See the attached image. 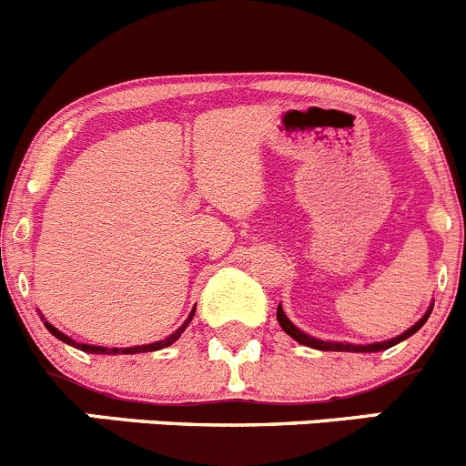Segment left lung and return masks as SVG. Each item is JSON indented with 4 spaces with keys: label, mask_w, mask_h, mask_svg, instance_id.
<instances>
[{
    "label": "left lung",
    "mask_w": 466,
    "mask_h": 466,
    "mask_svg": "<svg viewBox=\"0 0 466 466\" xmlns=\"http://www.w3.org/2000/svg\"><path fill=\"white\" fill-rule=\"evenodd\" d=\"M428 315H431V310H428L426 315H423L421 319H419L417 324L412 326V329H408V330H405L403 335H399V338H394V339H388V342H380V344H367V347H356V344H342V342H324V339L310 338V335H306V333H303V330H299L297 326H294L292 321H289L288 317H285L283 308L279 306V310H276V319H279L280 329H283L285 333L289 335V338H294V339H297V342L306 344V347H312V349H319V351H356V353H374V351H385V349H390V347H394V344L403 342L405 338H410V335H414V333H417L419 329H421L423 324H426Z\"/></svg>",
    "instance_id": "obj_1"
}]
</instances>
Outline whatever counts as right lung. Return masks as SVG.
Instances as JSON below:
<instances>
[{
  "instance_id": "obj_1",
  "label": "right lung",
  "mask_w": 466,
  "mask_h": 466,
  "mask_svg": "<svg viewBox=\"0 0 466 466\" xmlns=\"http://www.w3.org/2000/svg\"><path fill=\"white\" fill-rule=\"evenodd\" d=\"M192 317H195V310H192L190 317H187V319L183 321L181 329L174 330V333L169 335V338L160 339V342H154V344H145V347H128V349H104V347H92V344H78V342H75V339H72V338H67V335H63L58 329H54V326L49 324V321H45V326H47V330L54 335V338H58V339H61V342L70 344V347L78 349V351H86V353H106V356H108V353H113V356H117V353H147V351H158V349L169 347V344L177 342V339L181 338V333L187 329V324H190V321H192Z\"/></svg>"
}]
</instances>
